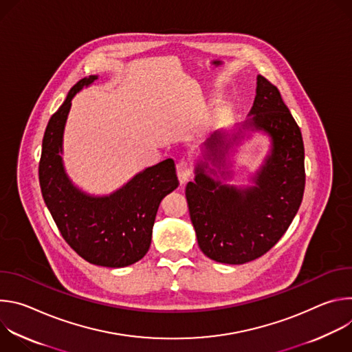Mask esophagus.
I'll use <instances>...</instances> for the list:
<instances>
[{
  "label": "esophagus",
  "instance_id": "1",
  "mask_svg": "<svg viewBox=\"0 0 352 352\" xmlns=\"http://www.w3.org/2000/svg\"><path fill=\"white\" fill-rule=\"evenodd\" d=\"M177 175H178V179H179V182H181L182 185L192 177V168H190V166H189L188 162L181 160V162L177 164Z\"/></svg>",
  "mask_w": 352,
  "mask_h": 352
}]
</instances>
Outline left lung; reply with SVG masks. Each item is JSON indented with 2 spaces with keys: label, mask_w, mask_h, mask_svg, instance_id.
Returning <instances> with one entry per match:
<instances>
[{
  "label": "left lung",
  "mask_w": 352,
  "mask_h": 352,
  "mask_svg": "<svg viewBox=\"0 0 352 352\" xmlns=\"http://www.w3.org/2000/svg\"><path fill=\"white\" fill-rule=\"evenodd\" d=\"M256 133L270 139L268 153L245 175L248 186H235L242 174L234 170V156ZM196 153L195 179L185 195L199 248L226 265L261 258L288 230L305 188L302 135L277 87L258 75L246 120L217 129Z\"/></svg>",
  "instance_id": "1"
}]
</instances>
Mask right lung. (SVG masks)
Segmentation results:
<instances>
[{"label":"right lung","mask_w":352,"mask_h":352,"mask_svg":"<svg viewBox=\"0 0 352 352\" xmlns=\"http://www.w3.org/2000/svg\"><path fill=\"white\" fill-rule=\"evenodd\" d=\"M97 79L98 75L80 79L50 118L38 179L45 206L75 252L91 265L125 267L147 254L162 200L179 182L174 160L167 159L136 173L111 193H89L74 184L63 159L65 125L72 98Z\"/></svg>","instance_id":"right-lung-1"}]
</instances>
